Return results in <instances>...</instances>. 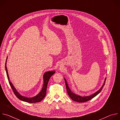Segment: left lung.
Segmentation results:
<instances>
[{"instance_id": "obj_1", "label": "left lung", "mask_w": 120, "mask_h": 120, "mask_svg": "<svg viewBox=\"0 0 120 120\" xmlns=\"http://www.w3.org/2000/svg\"><path fill=\"white\" fill-rule=\"evenodd\" d=\"M64 81H65V86H66V90H67V92L68 93V95L69 96V97L71 98V99H72L73 101H77V102H86L88 101H89V100H91L92 99L94 98L95 96H96L97 95H98L101 92L102 88L104 87V85L105 84L106 78H105V82H104L103 84H102V86L101 87V88L98 91H97V92H96L95 93H94V94H92L90 95L86 96H80V95L76 94H75L74 93H73V92H72V91L69 88V86H68V83L67 82L66 80L64 78Z\"/></svg>"}]
</instances>
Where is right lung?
<instances>
[{
	"label": "right lung",
	"mask_w": 120,
	"mask_h": 120,
	"mask_svg": "<svg viewBox=\"0 0 120 120\" xmlns=\"http://www.w3.org/2000/svg\"><path fill=\"white\" fill-rule=\"evenodd\" d=\"M7 59H8V56L7 57L6 61L5 63V69L6 71V73L7 75V77L9 83V84L10 85L11 87L12 88V89L14 93L15 94V96L18 97L19 99L20 100L26 101L27 102H29V103H35V102H38L41 101L45 97L46 93V88H47V86L48 84V81L51 77V76H52L53 75H54L56 72L55 71H47L46 72L44 73V75H43V85L42 88V90L41 91L39 92V93L37 94L36 96H34L33 97H26L24 96H22L21 94H20L17 90L15 88L14 86V85H13L12 83L10 82L8 74V71L7 69Z\"/></svg>",
	"instance_id": "obj_1"
}]
</instances>
